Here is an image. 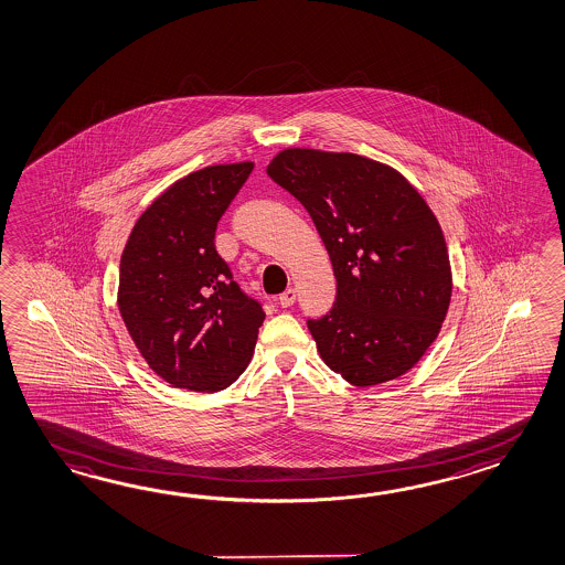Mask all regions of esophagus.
<instances>
[{
  "instance_id": "esophagus-1",
  "label": "esophagus",
  "mask_w": 565,
  "mask_h": 565,
  "mask_svg": "<svg viewBox=\"0 0 565 565\" xmlns=\"http://www.w3.org/2000/svg\"><path fill=\"white\" fill-rule=\"evenodd\" d=\"M277 301H279V306H281V308H289V306H294V301H296V289H286V291L277 298Z\"/></svg>"
}]
</instances>
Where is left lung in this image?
I'll use <instances>...</instances> for the list:
<instances>
[{
	"instance_id": "8db88e82",
	"label": "left lung",
	"mask_w": 565,
	"mask_h": 565,
	"mask_svg": "<svg viewBox=\"0 0 565 565\" xmlns=\"http://www.w3.org/2000/svg\"><path fill=\"white\" fill-rule=\"evenodd\" d=\"M267 174L310 213L334 267V306L308 320L323 362L362 388L403 376L435 342L452 289L425 199L403 174L352 152L281 150Z\"/></svg>"
}]
</instances>
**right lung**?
Returning a JSON list of instances; mask_svg holds the SVG:
<instances>
[{"instance_id": "right-lung-1", "label": "right lung", "mask_w": 565, "mask_h": 565, "mask_svg": "<svg viewBox=\"0 0 565 565\" xmlns=\"http://www.w3.org/2000/svg\"><path fill=\"white\" fill-rule=\"evenodd\" d=\"M254 162L186 174L152 201L120 257L118 310L161 379L217 392L247 369L265 311L233 279L215 231Z\"/></svg>"}]
</instances>
